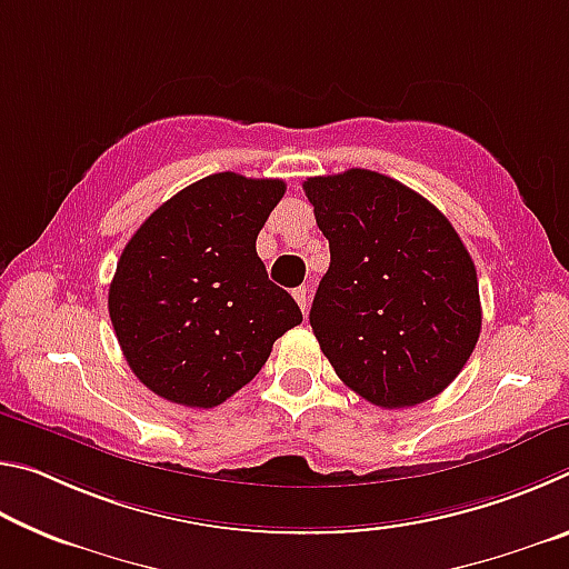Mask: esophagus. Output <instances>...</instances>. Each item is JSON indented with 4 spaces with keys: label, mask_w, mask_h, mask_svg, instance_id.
Instances as JSON below:
<instances>
[{
    "label": "esophagus",
    "mask_w": 569,
    "mask_h": 569,
    "mask_svg": "<svg viewBox=\"0 0 569 569\" xmlns=\"http://www.w3.org/2000/svg\"><path fill=\"white\" fill-rule=\"evenodd\" d=\"M293 298L298 301V306H301V311H303V316H306V313H308V291H306V286L296 288V291H293Z\"/></svg>",
    "instance_id": "obj_1"
}]
</instances>
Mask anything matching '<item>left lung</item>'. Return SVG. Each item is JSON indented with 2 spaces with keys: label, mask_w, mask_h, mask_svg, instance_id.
<instances>
[{
  "label": "left lung",
  "mask_w": 569,
  "mask_h": 569,
  "mask_svg": "<svg viewBox=\"0 0 569 569\" xmlns=\"http://www.w3.org/2000/svg\"><path fill=\"white\" fill-rule=\"evenodd\" d=\"M331 266L311 329L346 387L383 409L417 407L465 369L481 331L477 268L447 216L381 172L303 182Z\"/></svg>",
  "instance_id": "left-lung-1"
}]
</instances>
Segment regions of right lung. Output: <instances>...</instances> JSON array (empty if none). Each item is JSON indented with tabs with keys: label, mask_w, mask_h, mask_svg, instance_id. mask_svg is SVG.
Listing matches in <instances>:
<instances>
[{
	"label": "right lung",
	"mask_w": 569,
	"mask_h": 569,
	"mask_svg": "<svg viewBox=\"0 0 569 569\" xmlns=\"http://www.w3.org/2000/svg\"><path fill=\"white\" fill-rule=\"evenodd\" d=\"M286 182L216 172L166 200L124 246L108 308L134 377L182 407L213 409L303 321L268 281L256 238Z\"/></svg>",
	"instance_id": "1"
}]
</instances>
